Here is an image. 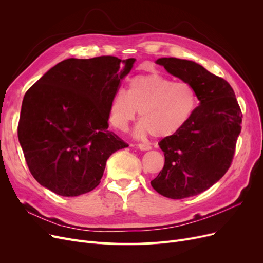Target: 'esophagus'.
Returning <instances> with one entry per match:
<instances>
[{
  "label": "esophagus",
  "mask_w": 263,
  "mask_h": 263,
  "mask_svg": "<svg viewBox=\"0 0 263 263\" xmlns=\"http://www.w3.org/2000/svg\"><path fill=\"white\" fill-rule=\"evenodd\" d=\"M137 148L141 149V150H143V151H146V150L151 149L150 145H149V144H147V143H139V144H137Z\"/></svg>",
  "instance_id": "obj_1"
}]
</instances>
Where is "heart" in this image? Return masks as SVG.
<instances>
[{
    "label": "heart",
    "mask_w": 263,
    "mask_h": 263,
    "mask_svg": "<svg viewBox=\"0 0 263 263\" xmlns=\"http://www.w3.org/2000/svg\"><path fill=\"white\" fill-rule=\"evenodd\" d=\"M198 105V93L186 81H174L161 73L133 77L127 91L119 90L110 100L108 115L113 126L126 131L140 112L136 135L171 136L180 131Z\"/></svg>",
    "instance_id": "1"
}]
</instances>
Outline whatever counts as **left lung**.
<instances>
[{"label": "left lung", "mask_w": 263, "mask_h": 263, "mask_svg": "<svg viewBox=\"0 0 263 263\" xmlns=\"http://www.w3.org/2000/svg\"><path fill=\"white\" fill-rule=\"evenodd\" d=\"M157 64L194 85L200 104L185 126L159 143L165 163L151 181L159 194L182 199L200 194L222 178L236 153L242 112L229 83L186 60L163 58Z\"/></svg>", "instance_id": "obj_1"}]
</instances>
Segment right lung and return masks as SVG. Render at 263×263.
<instances>
[{
    "label": "right lung",
    "mask_w": 263,
    "mask_h": 263,
    "mask_svg": "<svg viewBox=\"0 0 263 263\" xmlns=\"http://www.w3.org/2000/svg\"><path fill=\"white\" fill-rule=\"evenodd\" d=\"M134 62L68 59L27 89L18 137L38 183L65 197L85 194L100 183L109 156L129 146L107 129L108 108Z\"/></svg>",
    "instance_id": "obj_1"
}]
</instances>
